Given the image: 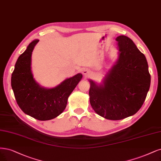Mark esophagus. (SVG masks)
Returning <instances> with one entry per match:
<instances>
[{
	"mask_svg": "<svg viewBox=\"0 0 161 161\" xmlns=\"http://www.w3.org/2000/svg\"><path fill=\"white\" fill-rule=\"evenodd\" d=\"M82 74L84 75L85 76H88V75H90V74H91V71L88 70V69H85L84 70H82Z\"/></svg>",
	"mask_w": 161,
	"mask_h": 161,
	"instance_id": "obj_1",
	"label": "esophagus"
}]
</instances>
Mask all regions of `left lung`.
I'll use <instances>...</instances> for the list:
<instances>
[{"instance_id": "obj_1", "label": "left lung", "mask_w": 161, "mask_h": 161, "mask_svg": "<svg viewBox=\"0 0 161 161\" xmlns=\"http://www.w3.org/2000/svg\"><path fill=\"white\" fill-rule=\"evenodd\" d=\"M119 57L102 83L90 82V103L100 116L121 120L134 115L145 102L151 85L147 59L130 38L116 37Z\"/></svg>"}]
</instances>
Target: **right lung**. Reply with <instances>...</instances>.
<instances>
[{"label": "right lung", "instance_id": "obj_1", "mask_svg": "<svg viewBox=\"0 0 161 161\" xmlns=\"http://www.w3.org/2000/svg\"><path fill=\"white\" fill-rule=\"evenodd\" d=\"M38 41H32L16 60L11 76V86L16 103L25 114L37 120H48L64 111L69 97L82 75L76 74L53 88L41 86L35 80L31 70L32 53Z\"/></svg>", "mask_w": 161, "mask_h": 161}]
</instances>
